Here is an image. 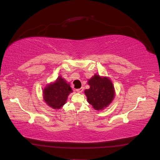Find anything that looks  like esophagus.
I'll return each instance as SVG.
<instances>
[{"instance_id":"obj_1","label":"esophagus","mask_w":160,"mask_h":160,"mask_svg":"<svg viewBox=\"0 0 160 160\" xmlns=\"http://www.w3.org/2000/svg\"><path fill=\"white\" fill-rule=\"evenodd\" d=\"M76 92L78 93H82L83 92V88L82 87H81V88H80V89H76Z\"/></svg>"}]
</instances>
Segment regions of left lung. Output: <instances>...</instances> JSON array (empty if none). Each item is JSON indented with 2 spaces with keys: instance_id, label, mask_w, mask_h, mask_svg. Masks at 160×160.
<instances>
[{
  "instance_id": "8db88e82",
  "label": "left lung",
  "mask_w": 160,
  "mask_h": 160,
  "mask_svg": "<svg viewBox=\"0 0 160 160\" xmlns=\"http://www.w3.org/2000/svg\"><path fill=\"white\" fill-rule=\"evenodd\" d=\"M90 86L84 93L87 101L96 110H102L108 107L115 96L113 84L109 78L95 74L88 80Z\"/></svg>"
}]
</instances>
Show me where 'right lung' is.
Listing matches in <instances>:
<instances>
[{
    "mask_svg": "<svg viewBox=\"0 0 160 160\" xmlns=\"http://www.w3.org/2000/svg\"><path fill=\"white\" fill-rule=\"evenodd\" d=\"M73 92L69 83L59 76L55 82L48 84L43 90V101L49 107L59 109L63 106L68 96Z\"/></svg>",
    "mask_w": 160,
    "mask_h": 160,
    "instance_id": "1",
    "label": "right lung"
}]
</instances>
